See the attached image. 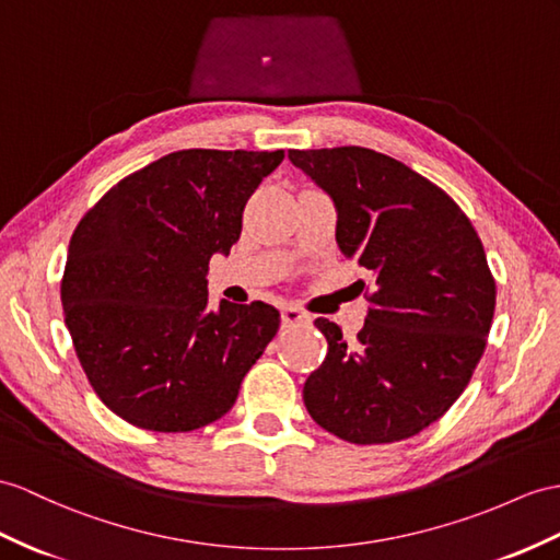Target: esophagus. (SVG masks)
Returning a JSON list of instances; mask_svg holds the SVG:
<instances>
[{"instance_id": "esophagus-1", "label": "esophagus", "mask_w": 560, "mask_h": 560, "mask_svg": "<svg viewBox=\"0 0 560 560\" xmlns=\"http://www.w3.org/2000/svg\"><path fill=\"white\" fill-rule=\"evenodd\" d=\"M308 320H311V316H308V313H304V311H299L294 306H284L282 308V323L284 325H304Z\"/></svg>"}]
</instances>
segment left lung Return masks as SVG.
Returning <instances> with one entry per match:
<instances>
[{"mask_svg": "<svg viewBox=\"0 0 560 560\" xmlns=\"http://www.w3.org/2000/svg\"><path fill=\"white\" fill-rule=\"evenodd\" d=\"M337 211L339 252L373 272L357 345L318 318L327 357L304 383L311 418L351 444H389L440 420L470 383L497 284L468 215L406 163L365 147L292 149Z\"/></svg>", "mask_w": 560, "mask_h": 560, "instance_id": "1", "label": "left lung"}]
</instances>
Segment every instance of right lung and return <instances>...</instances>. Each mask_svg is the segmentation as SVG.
<instances>
[{"instance_id": "obj_1", "label": "right lung", "mask_w": 560, "mask_h": 560, "mask_svg": "<svg viewBox=\"0 0 560 560\" xmlns=\"http://www.w3.org/2000/svg\"><path fill=\"white\" fill-rule=\"evenodd\" d=\"M278 152L183 149L128 175L78 223L61 304L80 365L130 425L189 432L233 408L280 313L221 299L209 261L230 254L242 211Z\"/></svg>"}]
</instances>
